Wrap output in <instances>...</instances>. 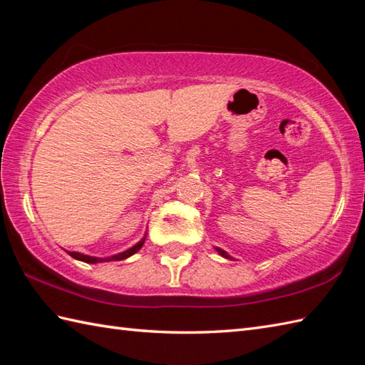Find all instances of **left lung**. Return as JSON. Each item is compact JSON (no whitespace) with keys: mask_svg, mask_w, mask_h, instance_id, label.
Instances as JSON below:
<instances>
[{"mask_svg":"<svg viewBox=\"0 0 365 365\" xmlns=\"http://www.w3.org/2000/svg\"><path fill=\"white\" fill-rule=\"evenodd\" d=\"M216 251L220 252V255H222V257H226V259H230V255L226 252V251H222V250H220V247H216Z\"/></svg>","mask_w":365,"mask_h":365,"instance_id":"8db88e82","label":"left lung"}]
</instances>
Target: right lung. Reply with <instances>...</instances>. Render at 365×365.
<instances>
[{
	"instance_id": "add662e5",
	"label": "right lung",
	"mask_w": 365,
	"mask_h": 365,
	"mask_svg": "<svg viewBox=\"0 0 365 365\" xmlns=\"http://www.w3.org/2000/svg\"><path fill=\"white\" fill-rule=\"evenodd\" d=\"M144 242H145V237L141 240V242L136 243L133 247H130V250L123 251V252L114 254V255H111V257H92V255H86V254H81V252H73V251H72V252L67 251V252H68V255H72L73 259L81 260V262H86V263H100V262H111V260H123V259H128L130 255H133V254H136L139 250H141Z\"/></svg>"
}]
</instances>
